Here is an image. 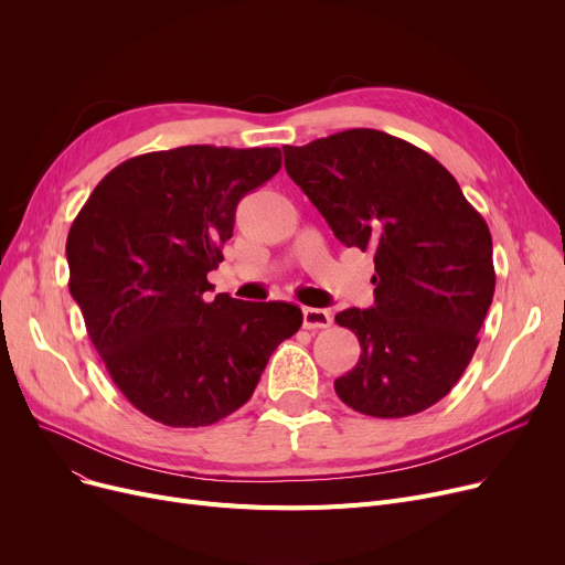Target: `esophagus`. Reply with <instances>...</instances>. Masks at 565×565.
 Instances as JSON below:
<instances>
[{
    "mask_svg": "<svg viewBox=\"0 0 565 565\" xmlns=\"http://www.w3.org/2000/svg\"><path fill=\"white\" fill-rule=\"evenodd\" d=\"M302 324H305V330H324V328H330V324H332V316H330V311H324V309L307 307L302 311Z\"/></svg>",
    "mask_w": 565,
    "mask_h": 565,
    "instance_id": "34e87169",
    "label": "esophagus"
}]
</instances>
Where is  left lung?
<instances>
[{"mask_svg": "<svg viewBox=\"0 0 565 565\" xmlns=\"http://www.w3.org/2000/svg\"><path fill=\"white\" fill-rule=\"evenodd\" d=\"M284 164L339 241L375 263V305L337 313L362 345L334 380L339 398L377 419L428 409L465 373L492 305L486 220L435 158L380 130L284 146Z\"/></svg>", "mask_w": 565, "mask_h": 565, "instance_id": "8db88e82", "label": "left lung"}]
</instances>
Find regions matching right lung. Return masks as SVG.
I'll return each instance as SVG.
<instances>
[{
  "label": "right lung",
  "instance_id": "right-lung-1",
  "mask_svg": "<svg viewBox=\"0 0 565 565\" xmlns=\"http://www.w3.org/2000/svg\"><path fill=\"white\" fill-rule=\"evenodd\" d=\"M279 169V148L137 156L103 178L71 226L68 288L86 332L116 387L153 422L199 428L228 417L300 330L295 305L203 298L237 203Z\"/></svg>",
  "mask_w": 565,
  "mask_h": 565
}]
</instances>
